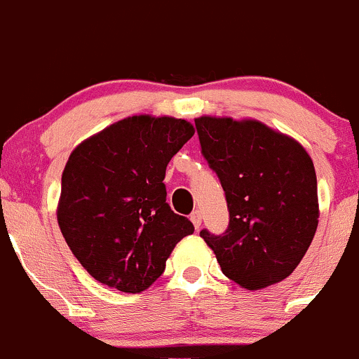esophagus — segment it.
Masks as SVG:
<instances>
[{
  "mask_svg": "<svg viewBox=\"0 0 359 359\" xmlns=\"http://www.w3.org/2000/svg\"><path fill=\"white\" fill-rule=\"evenodd\" d=\"M191 221H192L194 228L199 229L201 224H203V214H201V211H194V212L191 214Z\"/></svg>",
  "mask_w": 359,
  "mask_h": 359,
  "instance_id": "obj_1",
  "label": "esophagus"
}]
</instances>
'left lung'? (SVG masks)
<instances>
[{"instance_id":"left-lung-1","label":"left lung","mask_w":359,"mask_h":359,"mask_svg":"<svg viewBox=\"0 0 359 359\" xmlns=\"http://www.w3.org/2000/svg\"><path fill=\"white\" fill-rule=\"evenodd\" d=\"M201 151L219 177L229 211L222 234L201 236L222 273L238 285L282 282L304 258L317 229L314 163L300 143L255 119H196Z\"/></svg>"}]
</instances>
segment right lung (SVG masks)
Instances as JSON below:
<instances>
[{
    "label": "right lung",
    "mask_w": 359,
    "mask_h": 359,
    "mask_svg": "<svg viewBox=\"0 0 359 359\" xmlns=\"http://www.w3.org/2000/svg\"><path fill=\"white\" fill-rule=\"evenodd\" d=\"M194 135L185 119L130 116L76 147L62 172L57 221L90 277L138 294L165 270L194 224L167 203L170 158Z\"/></svg>",
    "instance_id": "right-lung-1"
}]
</instances>
